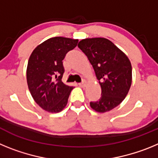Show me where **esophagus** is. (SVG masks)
I'll return each mask as SVG.
<instances>
[{
  "label": "esophagus",
  "instance_id": "obj_1",
  "mask_svg": "<svg viewBox=\"0 0 158 158\" xmlns=\"http://www.w3.org/2000/svg\"><path fill=\"white\" fill-rule=\"evenodd\" d=\"M78 85L80 86V87H85L86 81H83V82H81V83H79L78 84Z\"/></svg>",
  "mask_w": 158,
  "mask_h": 158
}]
</instances>
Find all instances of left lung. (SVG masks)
Returning a JSON list of instances; mask_svg holds the SVG:
<instances>
[{
	"mask_svg": "<svg viewBox=\"0 0 158 158\" xmlns=\"http://www.w3.org/2000/svg\"><path fill=\"white\" fill-rule=\"evenodd\" d=\"M77 47L93 65L101 87L100 99L90 102V106L97 112L111 111L122 103L131 88L132 67L129 58L105 38L85 39Z\"/></svg>",
	"mask_w": 158,
	"mask_h": 158,
	"instance_id": "1",
	"label": "left lung"
}]
</instances>
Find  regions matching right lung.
Instances as JSON below:
<instances>
[{"label": "right lung", "instance_id": "1", "mask_svg": "<svg viewBox=\"0 0 158 158\" xmlns=\"http://www.w3.org/2000/svg\"><path fill=\"white\" fill-rule=\"evenodd\" d=\"M78 40L54 37L35 48L28 60L27 82L38 105L51 113L62 111L73 88L62 81V60L67 52L77 47Z\"/></svg>", "mask_w": 158, "mask_h": 158}]
</instances>
